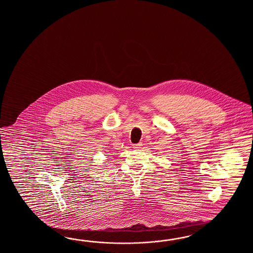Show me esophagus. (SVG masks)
<instances>
[{
    "instance_id": "34e87169",
    "label": "esophagus",
    "mask_w": 253,
    "mask_h": 253,
    "mask_svg": "<svg viewBox=\"0 0 253 253\" xmlns=\"http://www.w3.org/2000/svg\"><path fill=\"white\" fill-rule=\"evenodd\" d=\"M142 147V143H138V144H135L134 145V149H140Z\"/></svg>"
}]
</instances>
